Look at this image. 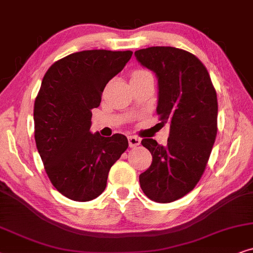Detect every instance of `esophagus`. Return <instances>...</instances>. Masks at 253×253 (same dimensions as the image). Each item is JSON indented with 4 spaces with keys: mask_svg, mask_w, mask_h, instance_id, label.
Returning <instances> with one entry per match:
<instances>
[{
    "mask_svg": "<svg viewBox=\"0 0 253 253\" xmlns=\"http://www.w3.org/2000/svg\"><path fill=\"white\" fill-rule=\"evenodd\" d=\"M140 142H141V140L137 136H133V135L128 136V143H129L130 148L137 147L140 144Z\"/></svg>",
    "mask_w": 253,
    "mask_h": 253,
    "instance_id": "esophagus-1",
    "label": "esophagus"
}]
</instances>
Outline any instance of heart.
Listing matches in <instances>:
<instances>
[{
    "label": "heart",
    "instance_id": "b5f03b06",
    "mask_svg": "<svg viewBox=\"0 0 253 253\" xmlns=\"http://www.w3.org/2000/svg\"><path fill=\"white\" fill-rule=\"evenodd\" d=\"M149 76H151V74L148 72V70H146V69H136V70H134L133 74H132V81L144 79V77H149Z\"/></svg>",
    "mask_w": 253,
    "mask_h": 253
}]
</instances>
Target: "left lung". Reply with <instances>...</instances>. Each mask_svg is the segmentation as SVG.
I'll use <instances>...</instances> for the list:
<instances>
[{"instance_id": "1", "label": "left lung", "mask_w": 253, "mask_h": 253, "mask_svg": "<svg viewBox=\"0 0 253 253\" xmlns=\"http://www.w3.org/2000/svg\"><path fill=\"white\" fill-rule=\"evenodd\" d=\"M136 60L158 80L157 114L170 125L167 146L143 139L153 156L140 174L150 200L167 204L180 199L200 180L217 133V97L206 67L184 49L156 46L139 49Z\"/></svg>"}]
</instances>
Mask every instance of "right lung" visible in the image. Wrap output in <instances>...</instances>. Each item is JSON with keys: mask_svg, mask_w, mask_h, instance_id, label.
<instances>
[{"mask_svg": "<svg viewBox=\"0 0 253 253\" xmlns=\"http://www.w3.org/2000/svg\"><path fill=\"white\" fill-rule=\"evenodd\" d=\"M132 50H82L54 62L35 100V139L50 183L74 201L103 193L111 167L128 148L127 137L92 134L91 110Z\"/></svg>", "mask_w": 253, "mask_h": 253, "instance_id": "1", "label": "right lung"}]
</instances>
